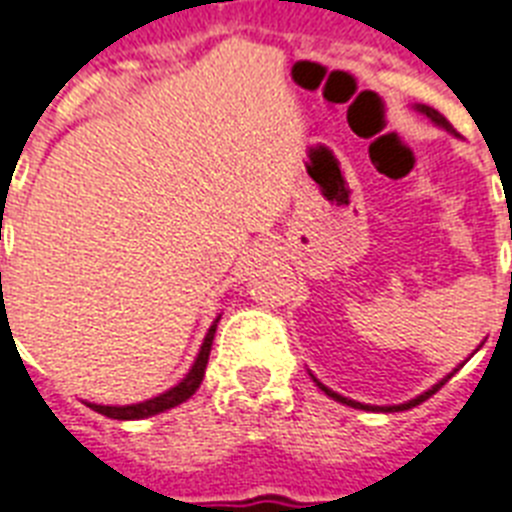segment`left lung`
I'll list each match as a JSON object with an SVG mask.
<instances>
[{"instance_id":"left-lung-1","label":"left lung","mask_w":512,"mask_h":512,"mask_svg":"<svg viewBox=\"0 0 512 512\" xmlns=\"http://www.w3.org/2000/svg\"><path fill=\"white\" fill-rule=\"evenodd\" d=\"M415 110L418 112H423V115H426V118L431 120V123H436V126L439 128H444V131H450V134H455V128H452V123L447 118H444L442 112H436L434 107H429V105H415ZM447 378H452V373ZM447 378H442V381H439V384H434L429 389V392H423V394H418V397H415V400H410V402H405V405H386V407H378V405H363V402H355V400H347V397H342V394H336V392H331V389H328V386H323L321 381H318V378L313 376V381L318 386H321V392H326L328 397H331V400H336V402H342V405H350V407H357V410H384V413H397V410H410V407H415V405H421L423 400H429L431 394H436L439 392V389H442L444 386V381H447Z\"/></svg>"}]
</instances>
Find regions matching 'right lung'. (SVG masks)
Returning a JSON list of instances; mask_svg holds the SVG:
<instances>
[{
  "mask_svg": "<svg viewBox=\"0 0 512 512\" xmlns=\"http://www.w3.org/2000/svg\"><path fill=\"white\" fill-rule=\"evenodd\" d=\"M218 321H220V315L215 318L210 331H207L205 342H202V347H199V355L197 360H194V365H191V371L186 373V378H181L173 389H168V392H162L160 397H152V400L147 402H136V405L118 407V405H94V402H89L91 410H97V413L107 415V418H115V421H139V418H149V415L165 413V410H170V407H176L181 405V402L189 400L191 394L199 389V384H202V378H205V368H207V360H210V350H213Z\"/></svg>",
  "mask_w": 512,
  "mask_h": 512,
  "instance_id": "add662e5",
  "label": "right lung"
}]
</instances>
